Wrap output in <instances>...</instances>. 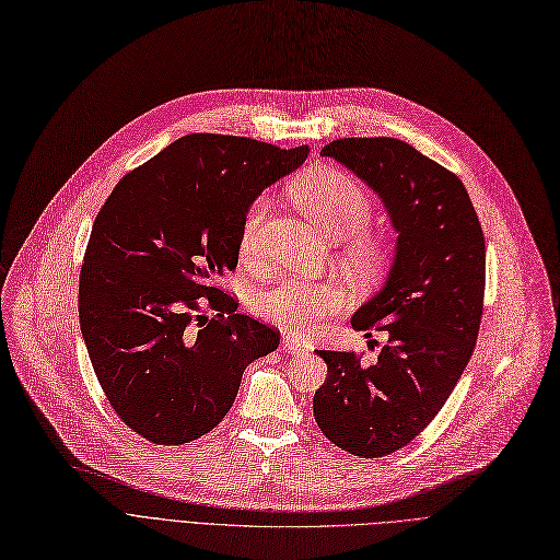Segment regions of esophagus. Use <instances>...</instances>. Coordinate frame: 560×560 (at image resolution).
<instances>
[{
    "label": "esophagus",
    "instance_id": "1",
    "mask_svg": "<svg viewBox=\"0 0 560 560\" xmlns=\"http://www.w3.org/2000/svg\"><path fill=\"white\" fill-rule=\"evenodd\" d=\"M305 349H307V346L303 341H299L296 337H291V335L282 337V351L284 353H305Z\"/></svg>",
    "mask_w": 560,
    "mask_h": 560
}]
</instances>
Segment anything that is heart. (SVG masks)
<instances>
[{
  "label": "heart",
  "mask_w": 560,
  "mask_h": 560,
  "mask_svg": "<svg viewBox=\"0 0 560 560\" xmlns=\"http://www.w3.org/2000/svg\"><path fill=\"white\" fill-rule=\"evenodd\" d=\"M294 198L318 230L337 238L358 232L371 214V200L362 184L337 168H314L305 173L294 186ZM266 207H269L266 198H257L244 219L238 246L246 259L259 253ZM346 259L360 271H374L383 261V248L374 236L353 234L346 246ZM349 301V287L335 278H284L259 291L253 299V310L264 322L289 332L310 335Z\"/></svg>",
  "instance_id": "1"
}]
</instances>
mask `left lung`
<instances>
[{"mask_svg": "<svg viewBox=\"0 0 560 560\" xmlns=\"http://www.w3.org/2000/svg\"><path fill=\"white\" fill-rule=\"evenodd\" d=\"M374 191L396 232L383 287L351 318L387 343L374 364L318 351L328 378L314 419L339 448L387 456L442 410L471 358L483 314L486 238L463 182L398 139H341L322 150Z\"/></svg>", "mask_w": 560, "mask_h": 560, "instance_id": "left-lung-1", "label": "left lung"}]
</instances>
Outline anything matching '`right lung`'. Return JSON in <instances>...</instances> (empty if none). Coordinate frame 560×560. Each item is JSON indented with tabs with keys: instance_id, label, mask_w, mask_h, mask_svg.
Segmentation results:
<instances>
[{
	"instance_id": "1",
	"label": "right lung",
	"mask_w": 560,
	"mask_h": 560,
	"mask_svg": "<svg viewBox=\"0 0 560 560\" xmlns=\"http://www.w3.org/2000/svg\"><path fill=\"white\" fill-rule=\"evenodd\" d=\"M307 154V145L189 135L127 173L100 209L79 324L106 398L145 440L184 444L209 433L244 369L278 349L280 332L236 314L214 278L236 266L257 196ZM202 304L218 316L207 319Z\"/></svg>"
}]
</instances>
